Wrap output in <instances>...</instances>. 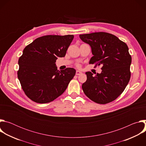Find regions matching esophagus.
<instances>
[{
    "mask_svg": "<svg viewBox=\"0 0 146 146\" xmlns=\"http://www.w3.org/2000/svg\"><path fill=\"white\" fill-rule=\"evenodd\" d=\"M81 73H81V71H80V70H77V71H76V75H77V76L80 75Z\"/></svg>",
    "mask_w": 146,
    "mask_h": 146,
    "instance_id": "obj_1",
    "label": "esophagus"
}]
</instances>
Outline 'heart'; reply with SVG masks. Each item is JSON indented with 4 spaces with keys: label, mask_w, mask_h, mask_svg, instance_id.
<instances>
[{
    "label": "heart",
    "mask_w": 146,
    "mask_h": 146,
    "mask_svg": "<svg viewBox=\"0 0 146 146\" xmlns=\"http://www.w3.org/2000/svg\"><path fill=\"white\" fill-rule=\"evenodd\" d=\"M77 66L78 68H80V65H77Z\"/></svg>",
    "instance_id": "1"
}]
</instances>
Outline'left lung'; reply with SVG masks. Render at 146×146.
<instances>
[{"mask_svg": "<svg viewBox=\"0 0 146 146\" xmlns=\"http://www.w3.org/2000/svg\"><path fill=\"white\" fill-rule=\"evenodd\" d=\"M90 45L94 56L90 64L102 65L100 74L95 76L86 72L87 79L82 88L86 95L99 104H106L116 99L124 91L131 78L132 62L128 46L117 36L106 32L79 35Z\"/></svg>", "mask_w": 146, "mask_h": 146, "instance_id": "8db88e82", "label": "left lung"}]
</instances>
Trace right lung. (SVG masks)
I'll list each match as a JSON object with an SVG mask.
<instances>
[{
	"label": "right lung",
	"instance_id": "add662e5",
	"mask_svg": "<svg viewBox=\"0 0 146 146\" xmlns=\"http://www.w3.org/2000/svg\"><path fill=\"white\" fill-rule=\"evenodd\" d=\"M74 38L72 35H46L35 39L24 49L18 59V78L25 95L38 103L53 101L63 94L76 70L60 71L55 62L64 57Z\"/></svg>",
	"mask_w": 146,
	"mask_h": 146
}]
</instances>
